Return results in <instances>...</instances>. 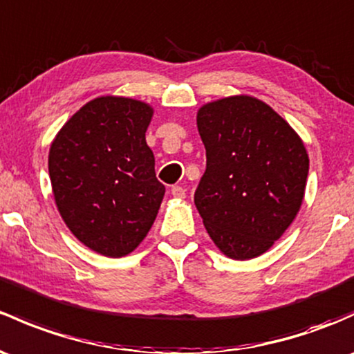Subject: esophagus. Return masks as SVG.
<instances>
[{"instance_id": "34e87169", "label": "esophagus", "mask_w": 354, "mask_h": 354, "mask_svg": "<svg viewBox=\"0 0 354 354\" xmlns=\"http://www.w3.org/2000/svg\"><path fill=\"white\" fill-rule=\"evenodd\" d=\"M171 195H173L174 198H185V196H187V189L180 187V185H174V187L171 188Z\"/></svg>"}]
</instances>
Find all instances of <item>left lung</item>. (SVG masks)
<instances>
[{
    "mask_svg": "<svg viewBox=\"0 0 354 354\" xmlns=\"http://www.w3.org/2000/svg\"><path fill=\"white\" fill-rule=\"evenodd\" d=\"M207 167L195 205L208 236L232 259L273 245L304 200L308 156L295 130L266 103L232 96L196 117Z\"/></svg>",
    "mask_w": 354,
    "mask_h": 354,
    "instance_id": "1",
    "label": "left lung"
}]
</instances>
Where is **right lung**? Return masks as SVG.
Masks as SVG:
<instances>
[{
    "label": "right lung",
    "mask_w": 354,
    "mask_h": 354,
    "mask_svg": "<svg viewBox=\"0 0 354 354\" xmlns=\"http://www.w3.org/2000/svg\"><path fill=\"white\" fill-rule=\"evenodd\" d=\"M152 109L103 96L69 118L49 152L55 203L71 232L110 258L132 252L165 196L146 144Z\"/></svg>",
    "instance_id": "right-lung-1"
}]
</instances>
